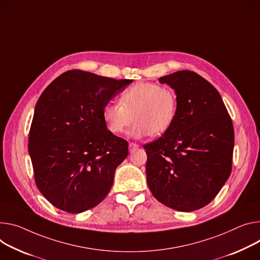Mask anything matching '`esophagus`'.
<instances>
[{
  "mask_svg": "<svg viewBox=\"0 0 260 260\" xmlns=\"http://www.w3.org/2000/svg\"><path fill=\"white\" fill-rule=\"evenodd\" d=\"M137 148H139V145H138V144H136V143H129V144H128L129 152H133V151L136 150Z\"/></svg>",
  "mask_w": 260,
  "mask_h": 260,
  "instance_id": "1",
  "label": "esophagus"
}]
</instances>
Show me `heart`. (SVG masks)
Returning a JSON list of instances; mask_svg holds the SVG:
<instances>
[{
	"label": "heart",
	"mask_w": 260,
	"mask_h": 260,
	"mask_svg": "<svg viewBox=\"0 0 260 260\" xmlns=\"http://www.w3.org/2000/svg\"><path fill=\"white\" fill-rule=\"evenodd\" d=\"M119 102L105 105L104 121L111 133L120 135L136 120L128 132V136L134 139L166 133L175 119L178 108L173 89L149 82L127 88L121 93Z\"/></svg>",
	"instance_id": "b5f03b06"
}]
</instances>
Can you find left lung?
Returning a JSON list of instances; mask_svg holds the SVG:
<instances>
[{"instance_id": "8db88e82", "label": "left lung", "mask_w": 260, "mask_h": 260, "mask_svg": "<svg viewBox=\"0 0 260 260\" xmlns=\"http://www.w3.org/2000/svg\"><path fill=\"white\" fill-rule=\"evenodd\" d=\"M177 96L170 128L146 144V177L152 195L179 211L214 199L231 173L234 131L218 90L201 76L180 70L158 79Z\"/></svg>"}]
</instances>
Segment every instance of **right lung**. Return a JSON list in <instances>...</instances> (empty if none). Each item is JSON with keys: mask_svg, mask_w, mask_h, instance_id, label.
I'll return each mask as SVG.
<instances>
[{"mask_svg": "<svg viewBox=\"0 0 260 260\" xmlns=\"http://www.w3.org/2000/svg\"><path fill=\"white\" fill-rule=\"evenodd\" d=\"M133 80L69 70L40 95L29 136V154L41 194L79 214L109 194L128 143L107 129L103 109Z\"/></svg>", "mask_w": 260, "mask_h": 260, "instance_id": "1", "label": "right lung"}]
</instances>
